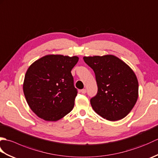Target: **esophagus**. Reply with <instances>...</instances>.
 <instances>
[{
  "mask_svg": "<svg viewBox=\"0 0 158 158\" xmlns=\"http://www.w3.org/2000/svg\"><path fill=\"white\" fill-rule=\"evenodd\" d=\"M81 92L82 94H85V93H86V89H81Z\"/></svg>",
  "mask_w": 158,
  "mask_h": 158,
  "instance_id": "1",
  "label": "esophagus"
}]
</instances>
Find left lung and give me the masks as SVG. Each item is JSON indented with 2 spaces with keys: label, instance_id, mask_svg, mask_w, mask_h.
<instances>
[{
  "label": "left lung",
  "instance_id": "obj_1",
  "mask_svg": "<svg viewBox=\"0 0 158 158\" xmlns=\"http://www.w3.org/2000/svg\"><path fill=\"white\" fill-rule=\"evenodd\" d=\"M93 69L98 93L90 100L94 110L109 121L124 118L135 106L139 96V82L130 67L113 55L84 56Z\"/></svg>",
  "mask_w": 158,
  "mask_h": 158
}]
</instances>
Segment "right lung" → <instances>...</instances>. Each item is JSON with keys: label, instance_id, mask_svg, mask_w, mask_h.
I'll list each match as a JSON object with an SVG mask.
<instances>
[{"label": "right lung", "instance_id": "right-lung-1", "mask_svg": "<svg viewBox=\"0 0 158 158\" xmlns=\"http://www.w3.org/2000/svg\"><path fill=\"white\" fill-rule=\"evenodd\" d=\"M79 57L50 54L36 60L26 73L23 90L40 118L56 122L71 111L77 94L71 70Z\"/></svg>", "mask_w": 158, "mask_h": 158}]
</instances>
